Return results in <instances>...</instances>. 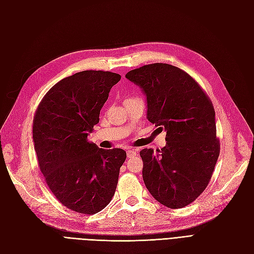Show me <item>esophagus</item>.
<instances>
[{
	"instance_id": "obj_1",
	"label": "esophagus",
	"mask_w": 254,
	"mask_h": 254,
	"mask_svg": "<svg viewBox=\"0 0 254 254\" xmlns=\"http://www.w3.org/2000/svg\"><path fill=\"white\" fill-rule=\"evenodd\" d=\"M136 154L137 153H136L135 150H132V149L127 150V157H128V159H130V157H134Z\"/></svg>"
}]
</instances>
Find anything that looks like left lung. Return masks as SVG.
Segmentation results:
<instances>
[{
  "label": "left lung",
  "mask_w": 254,
  "mask_h": 254,
  "mask_svg": "<svg viewBox=\"0 0 254 254\" xmlns=\"http://www.w3.org/2000/svg\"><path fill=\"white\" fill-rule=\"evenodd\" d=\"M126 77L146 94L148 121L167 132L162 149L139 152L145 185L166 207L188 206L208 186L220 155L212 102L193 77L169 64L144 65Z\"/></svg>",
  "instance_id": "obj_1"
}]
</instances>
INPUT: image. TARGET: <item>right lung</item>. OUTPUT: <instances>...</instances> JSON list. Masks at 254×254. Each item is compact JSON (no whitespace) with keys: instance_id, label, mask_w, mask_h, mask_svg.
Masks as SVG:
<instances>
[{"instance_id":"right-lung-1","label":"right lung","mask_w":254,"mask_h":254,"mask_svg":"<svg viewBox=\"0 0 254 254\" xmlns=\"http://www.w3.org/2000/svg\"><path fill=\"white\" fill-rule=\"evenodd\" d=\"M121 75L85 70L58 82L34 113L32 137L40 170L60 203L95 214L115 195L126 152L102 149L88 141L100 111Z\"/></svg>"}]
</instances>
